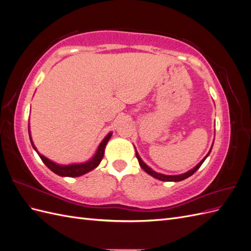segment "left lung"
<instances>
[{
    "instance_id": "1",
    "label": "left lung",
    "mask_w": 251,
    "mask_h": 251,
    "mask_svg": "<svg viewBox=\"0 0 251 251\" xmlns=\"http://www.w3.org/2000/svg\"><path fill=\"white\" fill-rule=\"evenodd\" d=\"M209 153H210V151H209ZM209 153H208V154H209ZM208 154L206 155V157L208 156ZM136 157H137V159H138V162H139V164H140V166H141V169L146 171L149 175H151V176H153L154 178H156V179H158V180H161V181H176V182H177V181H181V180H184V179L188 178L189 176H192V175H193L194 173H196L197 171H198V169H199L200 166L202 165V163L204 162L205 159H206V157H205V158L203 159V160H202L198 165L195 166V168H194L193 170H191V171L187 172V173H185V174L177 175V176H166V175L158 174V173L154 172V171L151 170V168H149V166L141 160V158L139 157V155H138L137 151H136Z\"/></svg>"
}]
</instances>
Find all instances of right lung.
<instances>
[{"label":"right lung","mask_w":251,"mask_h":251,"mask_svg":"<svg viewBox=\"0 0 251 251\" xmlns=\"http://www.w3.org/2000/svg\"><path fill=\"white\" fill-rule=\"evenodd\" d=\"M29 136H30V133H29ZM111 136H112V133L108 134L107 137H105L101 141V143L100 144V147H98L95 156L92 159H91L90 161H88L86 163L70 164V165H58L54 162L50 161L49 159H47L46 157H44L43 155H41L39 153H37V154H39L40 158L42 159V161L47 165V168L50 169L53 173H55L56 175H59V176H63V177H78V176H81V175H83V174H86L90 171L94 170L96 166L100 163V161L102 160V158H103L105 144H107V142L111 138ZM30 140H31V139H30ZM31 144L33 146L32 140H31ZM33 149L36 151L34 146H33Z\"/></svg>","instance_id":"right-lung-1"}]
</instances>
